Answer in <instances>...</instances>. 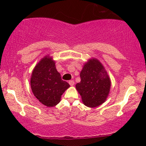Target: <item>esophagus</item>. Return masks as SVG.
I'll return each mask as SVG.
<instances>
[{"instance_id":"1","label":"esophagus","mask_w":146,"mask_h":146,"mask_svg":"<svg viewBox=\"0 0 146 146\" xmlns=\"http://www.w3.org/2000/svg\"><path fill=\"white\" fill-rule=\"evenodd\" d=\"M68 83H69V84L71 86H72L74 85V80H70L68 82Z\"/></svg>"}]
</instances>
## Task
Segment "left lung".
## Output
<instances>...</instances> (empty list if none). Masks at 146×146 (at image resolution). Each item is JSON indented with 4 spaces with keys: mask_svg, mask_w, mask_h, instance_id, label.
Listing matches in <instances>:
<instances>
[{
    "mask_svg": "<svg viewBox=\"0 0 146 146\" xmlns=\"http://www.w3.org/2000/svg\"><path fill=\"white\" fill-rule=\"evenodd\" d=\"M80 82L76 85L84 104L96 108L106 100L110 91L111 80L105 68L95 58L84 64L80 72Z\"/></svg>",
    "mask_w": 146,
    "mask_h": 146,
    "instance_id": "obj_1",
    "label": "left lung"
}]
</instances>
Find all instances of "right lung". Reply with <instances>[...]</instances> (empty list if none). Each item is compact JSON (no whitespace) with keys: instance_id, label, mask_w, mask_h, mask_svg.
Returning a JSON list of instances; mask_svg holds the SVG:
<instances>
[{"instance_id":"right-lung-1","label":"right lung","mask_w":146,"mask_h":146,"mask_svg":"<svg viewBox=\"0 0 146 146\" xmlns=\"http://www.w3.org/2000/svg\"><path fill=\"white\" fill-rule=\"evenodd\" d=\"M32 91L40 102L47 107L56 106L64 92L70 87L56 68L52 57L46 55L33 69L31 78Z\"/></svg>"}]
</instances>
